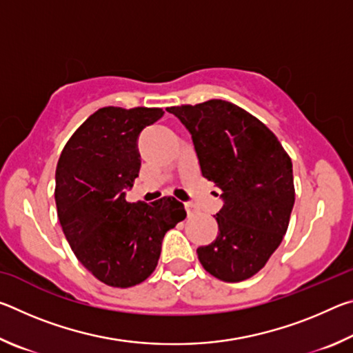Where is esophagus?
I'll return each mask as SVG.
<instances>
[{"label": "esophagus", "mask_w": 353, "mask_h": 353, "mask_svg": "<svg viewBox=\"0 0 353 353\" xmlns=\"http://www.w3.org/2000/svg\"><path fill=\"white\" fill-rule=\"evenodd\" d=\"M185 210H187L188 216H194V214L199 213V208L194 204H191V202H185Z\"/></svg>", "instance_id": "1"}]
</instances>
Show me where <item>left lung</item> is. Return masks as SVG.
Listing matches in <instances>:
<instances>
[{
    "label": "left lung",
    "instance_id": "left-lung-1",
    "mask_svg": "<svg viewBox=\"0 0 353 353\" xmlns=\"http://www.w3.org/2000/svg\"><path fill=\"white\" fill-rule=\"evenodd\" d=\"M193 140L202 176L219 188L218 236L198 248L207 272L241 282L259 272L288 229L294 205L292 163L260 119L221 99L168 107Z\"/></svg>",
    "mask_w": 353,
    "mask_h": 353
}]
</instances>
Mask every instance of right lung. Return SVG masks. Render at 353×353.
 <instances>
[{
  "label": "right lung",
  "mask_w": 353,
  "mask_h": 353,
  "mask_svg": "<svg viewBox=\"0 0 353 353\" xmlns=\"http://www.w3.org/2000/svg\"><path fill=\"white\" fill-rule=\"evenodd\" d=\"M162 109L103 107L76 130L56 168V205L65 238L94 277L129 288L157 266L163 236L185 219L171 196L151 204L128 202L139 177V137Z\"/></svg>",
  "instance_id": "1"
}]
</instances>
